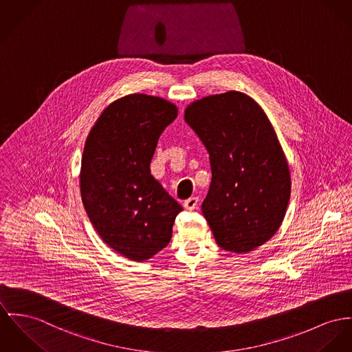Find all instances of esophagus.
Instances as JSON below:
<instances>
[{"label": "esophagus", "instance_id": "34e87169", "mask_svg": "<svg viewBox=\"0 0 352 352\" xmlns=\"http://www.w3.org/2000/svg\"><path fill=\"white\" fill-rule=\"evenodd\" d=\"M197 205H198V198L197 197H190L189 199H186L184 202V208L186 210H194L197 208Z\"/></svg>", "mask_w": 352, "mask_h": 352}]
</instances>
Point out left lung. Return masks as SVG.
<instances>
[{"label":"left lung","instance_id":"8db88e82","mask_svg":"<svg viewBox=\"0 0 352 352\" xmlns=\"http://www.w3.org/2000/svg\"><path fill=\"white\" fill-rule=\"evenodd\" d=\"M185 120L209 153L212 184L202 202L216 243L248 253L278 230L291 175L268 116L250 96L229 91L192 102Z\"/></svg>","mask_w":352,"mask_h":352}]
</instances>
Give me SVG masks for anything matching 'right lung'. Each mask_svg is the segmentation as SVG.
Returning a JSON list of instances; mask_svg holds the SVG:
<instances>
[{
    "instance_id": "right-lung-1",
    "label": "right lung",
    "mask_w": 352,
    "mask_h": 352,
    "mask_svg": "<svg viewBox=\"0 0 352 352\" xmlns=\"http://www.w3.org/2000/svg\"><path fill=\"white\" fill-rule=\"evenodd\" d=\"M177 115L162 98L131 94L102 112L84 144L80 192L88 218L109 248L138 263L167 246L182 212L150 171L158 139Z\"/></svg>"
}]
</instances>
